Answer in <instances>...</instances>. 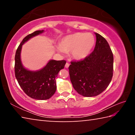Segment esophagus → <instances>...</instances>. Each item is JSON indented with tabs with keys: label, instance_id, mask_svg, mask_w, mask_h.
Instances as JSON below:
<instances>
[{
	"label": "esophagus",
	"instance_id": "1",
	"mask_svg": "<svg viewBox=\"0 0 135 135\" xmlns=\"http://www.w3.org/2000/svg\"><path fill=\"white\" fill-rule=\"evenodd\" d=\"M69 65H70V64H68V62H67L65 64V68H68V67H69Z\"/></svg>",
	"mask_w": 135,
	"mask_h": 135
}]
</instances>
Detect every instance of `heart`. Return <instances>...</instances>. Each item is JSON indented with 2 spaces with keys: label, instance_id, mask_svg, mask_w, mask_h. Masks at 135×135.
<instances>
[{
  "label": "heart",
  "instance_id": "b5f03b06",
  "mask_svg": "<svg viewBox=\"0 0 135 135\" xmlns=\"http://www.w3.org/2000/svg\"><path fill=\"white\" fill-rule=\"evenodd\" d=\"M95 43L94 36L91 33L78 32L64 37L57 50L59 52H70L73 58L82 60L92 51Z\"/></svg>",
  "mask_w": 135,
  "mask_h": 135
}]
</instances>
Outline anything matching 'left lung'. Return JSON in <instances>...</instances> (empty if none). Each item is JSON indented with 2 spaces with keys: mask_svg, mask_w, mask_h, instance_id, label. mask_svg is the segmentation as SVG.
Wrapping results in <instances>:
<instances>
[{
  "mask_svg": "<svg viewBox=\"0 0 135 135\" xmlns=\"http://www.w3.org/2000/svg\"><path fill=\"white\" fill-rule=\"evenodd\" d=\"M95 49L86 58L71 61L68 67L73 88L83 97H95L110 83L113 76V54L105 38L95 33Z\"/></svg>",
  "mask_w": 135,
  "mask_h": 135,
  "instance_id": "8db88e82",
  "label": "left lung"
}]
</instances>
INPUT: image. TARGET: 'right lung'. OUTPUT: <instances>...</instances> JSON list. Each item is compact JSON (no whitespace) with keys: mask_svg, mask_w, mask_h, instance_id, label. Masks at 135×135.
Segmentation results:
<instances>
[{"mask_svg":"<svg viewBox=\"0 0 135 135\" xmlns=\"http://www.w3.org/2000/svg\"><path fill=\"white\" fill-rule=\"evenodd\" d=\"M43 32V30L36 31L25 37L18 47L15 56V75L18 84L27 95L37 100L48 99L54 94L56 89L55 78L66 63L65 60H50L45 67L36 71L23 67L20 58L22 45Z\"/></svg>","mask_w":135,"mask_h":135,"instance_id":"1","label":"right lung"}]
</instances>
